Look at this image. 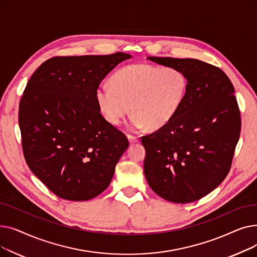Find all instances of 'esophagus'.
<instances>
[{
    "label": "esophagus",
    "instance_id": "34e87169",
    "mask_svg": "<svg viewBox=\"0 0 257 257\" xmlns=\"http://www.w3.org/2000/svg\"><path fill=\"white\" fill-rule=\"evenodd\" d=\"M127 138H128V141H129V143H130V144H136V143H138V142H139L138 138L133 137V136H130V134H128Z\"/></svg>",
    "mask_w": 257,
    "mask_h": 257
}]
</instances>
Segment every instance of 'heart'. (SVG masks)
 Returning a JSON list of instances; mask_svg holds the SVG:
<instances>
[{
    "label": "heart",
    "instance_id": "1",
    "mask_svg": "<svg viewBox=\"0 0 257 257\" xmlns=\"http://www.w3.org/2000/svg\"><path fill=\"white\" fill-rule=\"evenodd\" d=\"M188 86L186 75L176 67L160 69L148 63H133L119 69L112 85L101 83L96 90L99 109L108 123L119 125L128 114L132 130L167 125L182 105Z\"/></svg>",
    "mask_w": 257,
    "mask_h": 257
}]
</instances>
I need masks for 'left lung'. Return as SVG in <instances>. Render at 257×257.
<instances>
[{
    "mask_svg": "<svg viewBox=\"0 0 257 257\" xmlns=\"http://www.w3.org/2000/svg\"><path fill=\"white\" fill-rule=\"evenodd\" d=\"M148 59L181 70L188 86L175 116L142 138L145 176L159 197L191 203L219 186L230 170L240 133L234 87L219 67L198 59Z\"/></svg>",
    "mask_w": 257,
    "mask_h": 257,
    "instance_id": "left-lung-1",
    "label": "left lung"
}]
</instances>
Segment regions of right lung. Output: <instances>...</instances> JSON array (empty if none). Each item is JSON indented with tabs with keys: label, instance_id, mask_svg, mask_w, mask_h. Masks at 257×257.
I'll use <instances>...</instances> for the list:
<instances>
[{
	"label": "right lung",
	"instance_id": "obj_1",
	"mask_svg": "<svg viewBox=\"0 0 257 257\" xmlns=\"http://www.w3.org/2000/svg\"><path fill=\"white\" fill-rule=\"evenodd\" d=\"M126 53L53 57L31 76L20 103L26 163L51 192L86 201L104 192L127 150L123 132L102 116L96 90Z\"/></svg>",
	"mask_w": 257,
	"mask_h": 257
}]
</instances>
